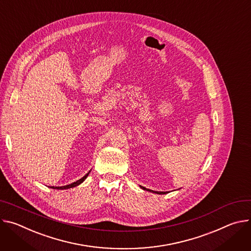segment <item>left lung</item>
I'll return each instance as SVG.
<instances>
[{"mask_svg": "<svg viewBox=\"0 0 251 251\" xmlns=\"http://www.w3.org/2000/svg\"><path fill=\"white\" fill-rule=\"evenodd\" d=\"M143 189H145V190H148V191H151V192H154V193H157V194H165V193H168V191H153V190H151V189H148V188H146V187H144V186H141Z\"/></svg>", "mask_w": 251, "mask_h": 251, "instance_id": "left-lung-1", "label": "left lung"}]
</instances>
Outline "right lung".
<instances>
[{"label":"right lung","instance_id":"add662e5","mask_svg":"<svg viewBox=\"0 0 251 251\" xmlns=\"http://www.w3.org/2000/svg\"><path fill=\"white\" fill-rule=\"evenodd\" d=\"M90 173H91V171H90L85 176H82L80 179H78V180H76V181H75V182H73V183H71V184H68V185H65V186H55V187H54V186H51V188H53V189H68V188L75 187V186L80 184L83 180H85V179L88 177V176L90 175Z\"/></svg>","mask_w":251,"mask_h":251}]
</instances>
